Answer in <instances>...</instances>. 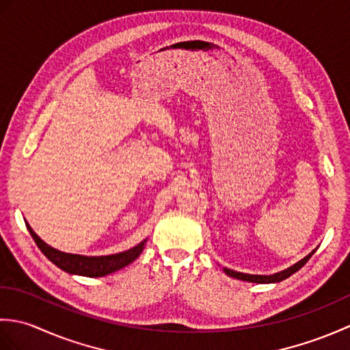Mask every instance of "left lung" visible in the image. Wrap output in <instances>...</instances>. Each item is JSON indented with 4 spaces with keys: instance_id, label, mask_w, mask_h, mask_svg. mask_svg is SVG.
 <instances>
[{
    "instance_id": "1",
    "label": "left lung",
    "mask_w": 350,
    "mask_h": 350,
    "mask_svg": "<svg viewBox=\"0 0 350 350\" xmlns=\"http://www.w3.org/2000/svg\"><path fill=\"white\" fill-rule=\"evenodd\" d=\"M316 252V250L314 251H311L308 256H306L304 257L302 260H299L298 263H295L293 266H290V267H287V269H284V271H281V272H277V273H272V275H251V273H242V272H236V271H232V269H227V267H224V271L228 277H233V278H236V280H242V281H248V282H257V284H269V282H280V281H282V280H286V278H288L290 275H293L295 272H298L301 267L306 265L308 260H310V257L313 256Z\"/></svg>"
}]
</instances>
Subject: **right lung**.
I'll use <instances>...</instances> for the list:
<instances>
[{"label":"right lung","instance_id":"1","mask_svg":"<svg viewBox=\"0 0 350 350\" xmlns=\"http://www.w3.org/2000/svg\"><path fill=\"white\" fill-rule=\"evenodd\" d=\"M29 234L33 236L34 242L40 251L46 256L52 263L60 267L64 272L72 273V275H83V277H105L108 273H113L122 267L131 265L133 260L139 257L141 252L144 250L146 241L144 239L137 247H133L128 251L118 252V254H111V256H99V257H87V256H79V254H69V252H62L55 248L49 247L48 243H44L39 236H37L33 228L29 227L28 222H25Z\"/></svg>","mask_w":350,"mask_h":350}]
</instances>
